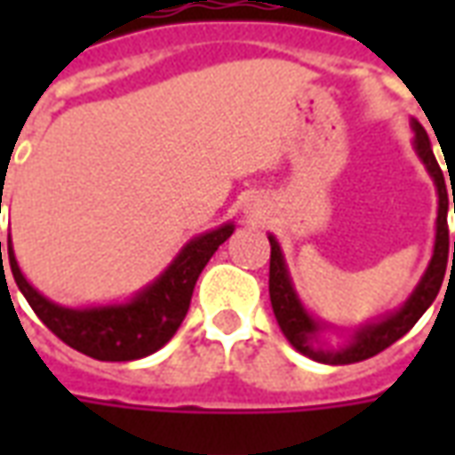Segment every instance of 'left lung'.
I'll return each mask as SVG.
<instances>
[{
  "label": "left lung",
  "mask_w": 455,
  "mask_h": 455,
  "mask_svg": "<svg viewBox=\"0 0 455 455\" xmlns=\"http://www.w3.org/2000/svg\"><path fill=\"white\" fill-rule=\"evenodd\" d=\"M414 126V148L419 153V158L424 160V165L431 172V178L436 182L439 189V217H436V243H434V258H431L427 273L421 277L419 287L411 292V297L404 302L400 312H395L387 316L380 324H372L361 329L358 334L353 336V341L341 348V351H322L315 348V334L319 331V324L315 319H309L307 312L299 305V299L295 297V290L290 285L287 277L285 260L280 253L277 241L270 236V305H273V315L277 319L280 331L285 334V339L292 343V348L312 358V361L326 363V365H348V363L365 361L372 358L380 351H385L387 346L402 339L410 331L411 326L419 322V316L429 309V305L436 299L446 275V266H455V241L453 248L449 243V207L451 199L446 195V182H443V172H441L439 163L434 158L431 150L429 136L421 126L419 121L411 124ZM453 214H455V192H453ZM454 258L451 259L450 256Z\"/></svg>",
  "instance_id": "1"
}]
</instances>
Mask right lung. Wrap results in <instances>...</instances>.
<instances>
[{
	"label": "right lung",
	"instance_id": "obj_1",
	"mask_svg": "<svg viewBox=\"0 0 455 455\" xmlns=\"http://www.w3.org/2000/svg\"><path fill=\"white\" fill-rule=\"evenodd\" d=\"M231 234L234 227L224 224L221 228H214L204 236L189 241L185 251L175 258V263L136 299H131L129 305L100 307V309H65L38 295L16 266L12 243H9V266L26 302L60 341L97 361H136L163 348L178 331V326L188 315L199 273Z\"/></svg>",
	"mask_w": 455,
	"mask_h": 455
}]
</instances>
